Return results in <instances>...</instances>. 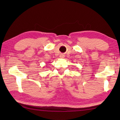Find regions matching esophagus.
I'll return each mask as SVG.
<instances>
[{"label":"esophagus","instance_id":"1","mask_svg":"<svg viewBox=\"0 0 120 120\" xmlns=\"http://www.w3.org/2000/svg\"><path fill=\"white\" fill-rule=\"evenodd\" d=\"M60 58H64V57H65V55H64V54H60Z\"/></svg>","mask_w":120,"mask_h":120}]
</instances>
